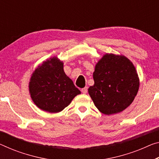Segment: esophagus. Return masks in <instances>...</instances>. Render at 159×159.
Returning a JSON list of instances; mask_svg holds the SVG:
<instances>
[{
	"instance_id": "esophagus-1",
	"label": "esophagus",
	"mask_w": 159,
	"mask_h": 159,
	"mask_svg": "<svg viewBox=\"0 0 159 159\" xmlns=\"http://www.w3.org/2000/svg\"><path fill=\"white\" fill-rule=\"evenodd\" d=\"M81 91L83 94H86L87 92V87H85L84 88H82V89H81Z\"/></svg>"
}]
</instances>
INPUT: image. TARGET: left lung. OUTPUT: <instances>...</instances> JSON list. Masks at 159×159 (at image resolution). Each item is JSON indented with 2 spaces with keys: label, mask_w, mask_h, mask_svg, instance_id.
Returning a JSON list of instances; mask_svg holds the SVG:
<instances>
[{
  "label": "left lung",
  "mask_w": 159,
  "mask_h": 159,
  "mask_svg": "<svg viewBox=\"0 0 159 159\" xmlns=\"http://www.w3.org/2000/svg\"><path fill=\"white\" fill-rule=\"evenodd\" d=\"M94 84L88 92L102 114L120 113L138 93L139 78L132 62L122 55L106 53L95 65Z\"/></svg>",
  "instance_id": "8db88e82"
}]
</instances>
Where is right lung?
Wrapping results in <instances>:
<instances>
[{"label": "right lung", "instance_id": "obj_1", "mask_svg": "<svg viewBox=\"0 0 159 159\" xmlns=\"http://www.w3.org/2000/svg\"><path fill=\"white\" fill-rule=\"evenodd\" d=\"M64 63L50 57L38 66L29 82L31 99L39 109L50 113L62 111L77 95L81 94L66 75Z\"/></svg>", "mask_w": 159, "mask_h": 159}]
</instances>
